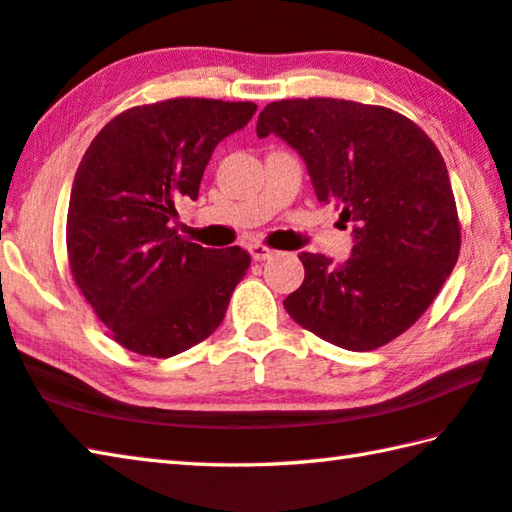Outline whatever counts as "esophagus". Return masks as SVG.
<instances>
[{"instance_id": "34e87169", "label": "esophagus", "mask_w": 512, "mask_h": 512, "mask_svg": "<svg viewBox=\"0 0 512 512\" xmlns=\"http://www.w3.org/2000/svg\"><path fill=\"white\" fill-rule=\"evenodd\" d=\"M248 250H250V257H253L255 262H266V259H271L275 255V250L266 248L264 244H253Z\"/></svg>"}]
</instances>
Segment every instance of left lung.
Listing matches in <instances>:
<instances>
[{
	"mask_svg": "<svg viewBox=\"0 0 512 512\" xmlns=\"http://www.w3.org/2000/svg\"><path fill=\"white\" fill-rule=\"evenodd\" d=\"M305 160L316 198L352 223V257L300 253L305 282L284 300L300 327L366 352L404 334L443 289L461 250L445 160L400 112L345 99H284L259 112Z\"/></svg>",
	"mask_w": 512,
	"mask_h": 512,
	"instance_id": "8db88e82",
	"label": "left lung"
}]
</instances>
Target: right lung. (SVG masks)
<instances>
[{"label":"right lung","instance_id":"obj_1","mask_svg":"<svg viewBox=\"0 0 512 512\" xmlns=\"http://www.w3.org/2000/svg\"><path fill=\"white\" fill-rule=\"evenodd\" d=\"M250 101L167 99L121 112L76 169L67 210L69 268L126 350L167 359L221 325L250 255L214 250L171 228L198 198L216 144L253 119Z\"/></svg>","mask_w":512,"mask_h":512}]
</instances>
